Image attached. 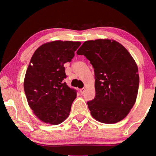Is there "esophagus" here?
<instances>
[{
	"mask_svg": "<svg viewBox=\"0 0 156 156\" xmlns=\"http://www.w3.org/2000/svg\"><path fill=\"white\" fill-rule=\"evenodd\" d=\"M85 92V89L84 88H82L80 89V94H84V93Z\"/></svg>",
	"mask_w": 156,
	"mask_h": 156,
	"instance_id": "esophagus-1",
	"label": "esophagus"
}]
</instances>
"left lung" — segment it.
Returning a JSON list of instances; mask_svg holds the SVG:
<instances>
[{"instance_id": "8db88e82", "label": "left lung", "mask_w": 156, "mask_h": 156, "mask_svg": "<svg viewBox=\"0 0 156 156\" xmlns=\"http://www.w3.org/2000/svg\"><path fill=\"white\" fill-rule=\"evenodd\" d=\"M90 61L95 74V98L87 102L91 116L104 123L125 118L135 104L139 85L138 67L119 42L88 40L76 52Z\"/></svg>"}]
</instances>
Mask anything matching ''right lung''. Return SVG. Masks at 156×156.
<instances>
[{
  "label": "right lung",
  "mask_w": 156,
  "mask_h": 156,
  "mask_svg": "<svg viewBox=\"0 0 156 156\" xmlns=\"http://www.w3.org/2000/svg\"><path fill=\"white\" fill-rule=\"evenodd\" d=\"M80 42L56 40L39 47L31 57L24 90L34 114L42 122L57 125L69 116L75 89L69 88L64 65L71 62Z\"/></svg>",
  "instance_id": "1"
}]
</instances>
